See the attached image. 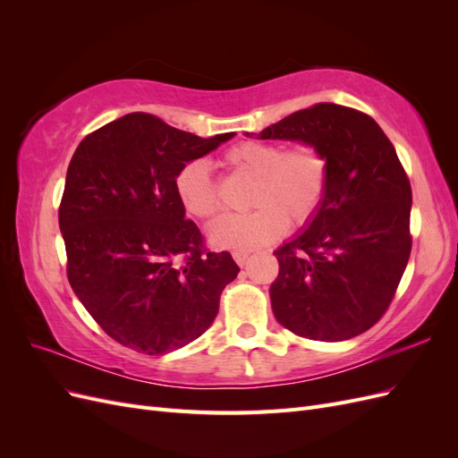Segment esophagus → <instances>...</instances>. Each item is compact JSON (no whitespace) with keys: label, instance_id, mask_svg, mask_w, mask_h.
Wrapping results in <instances>:
<instances>
[{"label":"esophagus","instance_id":"obj_1","mask_svg":"<svg viewBox=\"0 0 458 458\" xmlns=\"http://www.w3.org/2000/svg\"><path fill=\"white\" fill-rule=\"evenodd\" d=\"M233 258H234V261L239 263V266H244L246 259L250 258V250H234V252H233Z\"/></svg>","mask_w":458,"mask_h":458}]
</instances>
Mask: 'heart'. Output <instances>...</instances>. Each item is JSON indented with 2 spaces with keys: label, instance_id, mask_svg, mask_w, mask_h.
<instances>
[{
  "label": "heart",
  "instance_id": "b5f03b06",
  "mask_svg": "<svg viewBox=\"0 0 458 458\" xmlns=\"http://www.w3.org/2000/svg\"><path fill=\"white\" fill-rule=\"evenodd\" d=\"M225 168L254 179L246 216L221 217L208 234L221 248H256L279 239L286 225L301 227L321 210L330 183V162L321 147L276 141H242L219 158ZM175 192L185 210L208 219L219 214V195L204 160H191L175 175Z\"/></svg>",
  "mask_w": 458,
  "mask_h": 458
}]
</instances>
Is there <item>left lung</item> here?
<instances>
[{
    "label": "left lung",
    "instance_id": "1",
    "mask_svg": "<svg viewBox=\"0 0 458 458\" xmlns=\"http://www.w3.org/2000/svg\"><path fill=\"white\" fill-rule=\"evenodd\" d=\"M258 137L313 143L330 162L321 210L273 252L276 321L310 340L361 335L390 308L412 246V192L392 141L369 114L335 103L298 110Z\"/></svg>",
    "mask_w": 458,
    "mask_h": 458
}]
</instances>
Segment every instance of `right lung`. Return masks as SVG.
<instances>
[{
	"mask_svg": "<svg viewBox=\"0 0 458 458\" xmlns=\"http://www.w3.org/2000/svg\"><path fill=\"white\" fill-rule=\"evenodd\" d=\"M234 133L202 137L131 113L86 135L68 164L59 206L66 275L106 335L147 355L197 340L239 275L210 252L175 192L191 160Z\"/></svg>",
	"mask_w": 458,
	"mask_h": 458,
	"instance_id": "right-lung-1",
	"label": "right lung"
}]
</instances>
